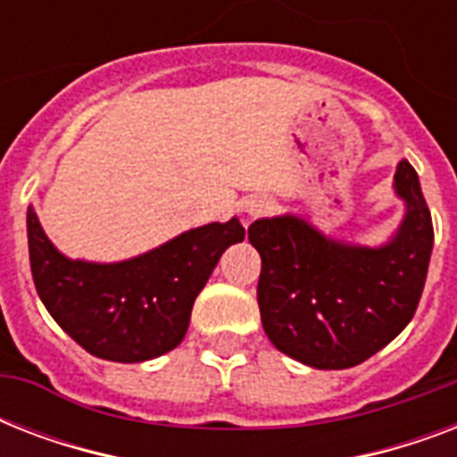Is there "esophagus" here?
<instances>
[{"label": "esophagus", "instance_id": "34e87169", "mask_svg": "<svg viewBox=\"0 0 457 457\" xmlns=\"http://www.w3.org/2000/svg\"><path fill=\"white\" fill-rule=\"evenodd\" d=\"M272 208V201L268 196H253L244 204V213L251 215V218H256V215H263L268 213Z\"/></svg>", "mask_w": 457, "mask_h": 457}]
</instances>
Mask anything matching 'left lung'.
Instances as JSON below:
<instances>
[{
	"label": "left lung",
	"mask_w": 457,
	"mask_h": 457,
	"mask_svg": "<svg viewBox=\"0 0 457 457\" xmlns=\"http://www.w3.org/2000/svg\"><path fill=\"white\" fill-rule=\"evenodd\" d=\"M394 192L403 220L379 246L334 239L294 213L251 222L249 242L263 261L261 322L278 351L308 368L346 370L403 332L425 289L434 228L405 158Z\"/></svg>",
	"instance_id": "obj_1"
}]
</instances>
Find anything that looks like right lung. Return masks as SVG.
I'll return each mask as SVG.
<instances>
[{
  "label": "right lung",
  "instance_id": "1",
  "mask_svg": "<svg viewBox=\"0 0 457 457\" xmlns=\"http://www.w3.org/2000/svg\"><path fill=\"white\" fill-rule=\"evenodd\" d=\"M239 218L208 222L118 263L63 256L28 206V251L39 299L63 332L87 353L142 362L185 339L194 299L222 251L242 242Z\"/></svg>",
  "mask_w": 457,
  "mask_h": 457
}]
</instances>
